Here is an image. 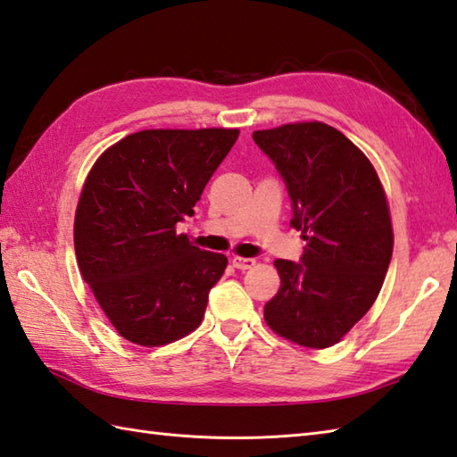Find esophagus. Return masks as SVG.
Wrapping results in <instances>:
<instances>
[{
  "label": "esophagus",
  "mask_w": 457,
  "mask_h": 457,
  "mask_svg": "<svg viewBox=\"0 0 457 457\" xmlns=\"http://www.w3.org/2000/svg\"><path fill=\"white\" fill-rule=\"evenodd\" d=\"M231 263H234L236 269L247 270V269H251V267L255 265V259H249V257H234V261H231Z\"/></svg>",
  "instance_id": "obj_1"
}]
</instances>
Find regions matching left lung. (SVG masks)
Segmentation results:
<instances>
[{
  "label": "left lung",
  "mask_w": 457,
  "mask_h": 457,
  "mask_svg": "<svg viewBox=\"0 0 457 457\" xmlns=\"http://www.w3.org/2000/svg\"><path fill=\"white\" fill-rule=\"evenodd\" d=\"M253 139L285 179L290 223L306 241L303 263L275 261L280 288L265 322L296 345L329 347L381 293L395 244L385 188L365 153L328 123H285Z\"/></svg>",
  "instance_id": "1"
}]
</instances>
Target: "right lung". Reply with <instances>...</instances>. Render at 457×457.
I'll list each match as a JSON object with an SVG mask.
<instances>
[{
    "label": "right lung",
    "instance_id": "right-lung-1",
    "mask_svg": "<svg viewBox=\"0 0 457 457\" xmlns=\"http://www.w3.org/2000/svg\"><path fill=\"white\" fill-rule=\"evenodd\" d=\"M239 129H145L105 149L76 206L82 278L121 337L159 347L200 324L228 257L192 245L177 223L194 216Z\"/></svg>",
    "mask_w": 457,
    "mask_h": 457
}]
</instances>
